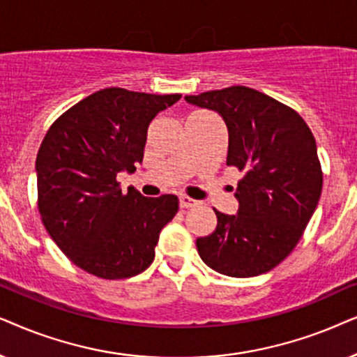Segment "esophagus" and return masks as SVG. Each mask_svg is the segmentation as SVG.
<instances>
[{"mask_svg": "<svg viewBox=\"0 0 357 357\" xmlns=\"http://www.w3.org/2000/svg\"><path fill=\"white\" fill-rule=\"evenodd\" d=\"M194 206H197V201H194V199L188 197V196L179 197V207L181 208H188V207H194Z\"/></svg>", "mask_w": 357, "mask_h": 357, "instance_id": "1", "label": "esophagus"}]
</instances>
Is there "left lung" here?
I'll return each mask as SVG.
<instances>
[{
	"mask_svg": "<svg viewBox=\"0 0 357 357\" xmlns=\"http://www.w3.org/2000/svg\"><path fill=\"white\" fill-rule=\"evenodd\" d=\"M184 99L220 114L228 129L227 165L243 173L235 192L238 213L213 208L217 227L197 238L199 256L230 278L268 273L292 253L320 201L315 137L297 111L253 88Z\"/></svg>",
	"mask_w": 357,
	"mask_h": 357,
	"instance_id": "left-lung-1",
	"label": "left lung"
}]
</instances>
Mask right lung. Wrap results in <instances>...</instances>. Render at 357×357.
I'll list each match as a JSON object with an SVG mask.
<instances>
[{
  "instance_id": "right-lung-1",
  "label": "right lung",
  "mask_w": 357,
  "mask_h": 357,
  "mask_svg": "<svg viewBox=\"0 0 357 357\" xmlns=\"http://www.w3.org/2000/svg\"><path fill=\"white\" fill-rule=\"evenodd\" d=\"M181 94L106 88L52 123L36 160L37 207L52 240L71 263L101 279H127L155 259L160 231L178 197L122 192L117 174L144 160L146 130Z\"/></svg>"
}]
</instances>
